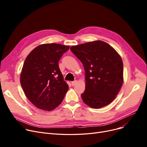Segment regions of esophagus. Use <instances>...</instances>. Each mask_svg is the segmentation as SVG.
Wrapping results in <instances>:
<instances>
[{"instance_id": "esophagus-1", "label": "esophagus", "mask_w": 147, "mask_h": 147, "mask_svg": "<svg viewBox=\"0 0 147 147\" xmlns=\"http://www.w3.org/2000/svg\"><path fill=\"white\" fill-rule=\"evenodd\" d=\"M76 83H77V81L76 80H74V81H73L72 82H71V84H72V86H74L75 84H76Z\"/></svg>"}]
</instances>
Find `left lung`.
Returning <instances> with one entry per match:
<instances>
[{"label":"left lung","instance_id":"obj_1","mask_svg":"<svg viewBox=\"0 0 147 147\" xmlns=\"http://www.w3.org/2000/svg\"><path fill=\"white\" fill-rule=\"evenodd\" d=\"M70 50L82 62L85 72L83 101L94 109L110 104L123 82V64L119 53L100 40L73 46Z\"/></svg>","mask_w":147,"mask_h":147}]
</instances>
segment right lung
<instances>
[{"label":"right lung","mask_w":147,"mask_h":147,"mask_svg":"<svg viewBox=\"0 0 147 147\" xmlns=\"http://www.w3.org/2000/svg\"><path fill=\"white\" fill-rule=\"evenodd\" d=\"M69 48L57 43L43 44L27 57L21 73V85L30 101L38 109L51 111L63 101L68 86L58 61Z\"/></svg>","instance_id":"obj_1"}]
</instances>
